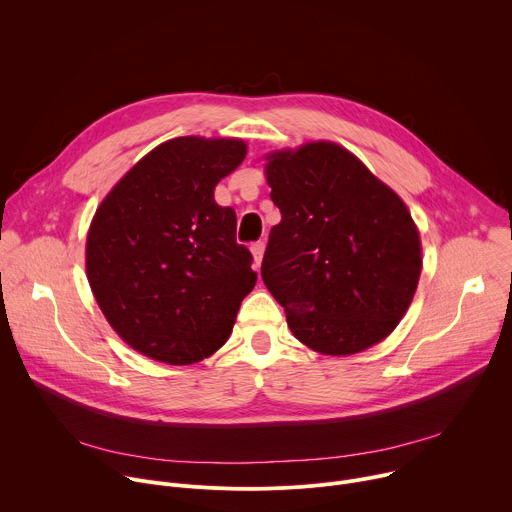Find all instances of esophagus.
Masks as SVG:
<instances>
[{
    "label": "esophagus",
    "mask_w": 512,
    "mask_h": 512,
    "mask_svg": "<svg viewBox=\"0 0 512 512\" xmlns=\"http://www.w3.org/2000/svg\"><path fill=\"white\" fill-rule=\"evenodd\" d=\"M251 253H253V261H255V267L259 269L261 267V261H263V253H265V241H257L251 245Z\"/></svg>",
    "instance_id": "obj_1"
}]
</instances>
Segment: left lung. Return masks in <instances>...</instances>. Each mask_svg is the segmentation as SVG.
<instances>
[{
	"label": "left lung",
	"mask_w": 512,
	"mask_h": 512,
	"mask_svg": "<svg viewBox=\"0 0 512 512\" xmlns=\"http://www.w3.org/2000/svg\"><path fill=\"white\" fill-rule=\"evenodd\" d=\"M281 223L261 277L302 344L350 356L385 340L409 310L421 239L401 196L334 141L265 156Z\"/></svg>",
	"instance_id": "left-lung-1"
}]
</instances>
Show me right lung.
<instances>
[{
	"label": "right lung",
	"instance_id": "obj_1",
	"mask_svg": "<svg viewBox=\"0 0 512 512\" xmlns=\"http://www.w3.org/2000/svg\"><path fill=\"white\" fill-rule=\"evenodd\" d=\"M247 156L237 137H174L145 154L103 198L85 267L109 326L133 350L194 364L221 348L257 283L233 208L214 188Z\"/></svg>",
	"mask_w": 512,
	"mask_h": 512
}]
</instances>
